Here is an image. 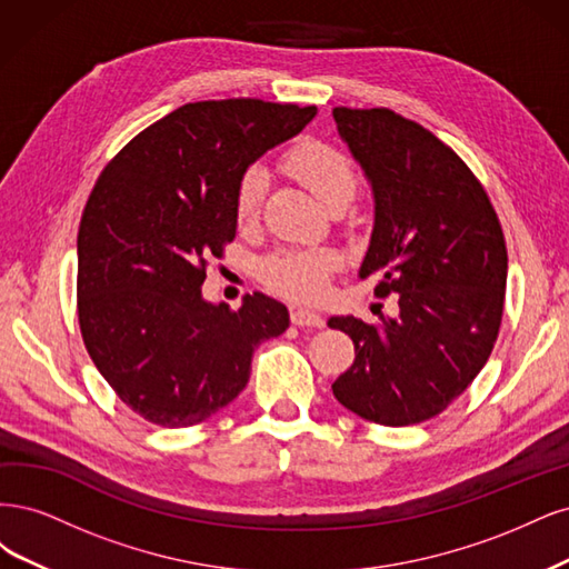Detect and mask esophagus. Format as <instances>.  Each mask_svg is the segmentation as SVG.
<instances>
[{
  "instance_id": "34e87169",
  "label": "esophagus",
  "mask_w": 569,
  "mask_h": 569,
  "mask_svg": "<svg viewBox=\"0 0 569 569\" xmlns=\"http://www.w3.org/2000/svg\"><path fill=\"white\" fill-rule=\"evenodd\" d=\"M290 321H292V326H300V328H321L323 326V319L317 315V311H309L302 307L290 309Z\"/></svg>"
}]
</instances>
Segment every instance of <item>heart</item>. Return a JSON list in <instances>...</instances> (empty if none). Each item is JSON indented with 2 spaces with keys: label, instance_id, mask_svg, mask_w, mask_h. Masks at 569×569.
Masks as SVG:
<instances>
[{
  "label": "heart",
  "instance_id": "obj_1",
  "mask_svg": "<svg viewBox=\"0 0 569 569\" xmlns=\"http://www.w3.org/2000/svg\"><path fill=\"white\" fill-rule=\"evenodd\" d=\"M283 168L302 187L315 193L328 210L350 203L357 189V174L336 146L321 139H302L283 156ZM267 193V172L250 164L238 177L233 191L236 222L250 227L260 219ZM340 267L338 252L328 248H281L267 254L258 267L260 281L283 298L298 302H317L326 296L328 283Z\"/></svg>",
  "mask_w": 569,
  "mask_h": 569
}]
</instances>
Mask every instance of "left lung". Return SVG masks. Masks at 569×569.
Returning a JSON list of instances; mask_svg holds the SVG:
<instances>
[{"mask_svg":"<svg viewBox=\"0 0 569 569\" xmlns=\"http://www.w3.org/2000/svg\"><path fill=\"white\" fill-rule=\"evenodd\" d=\"M340 137L376 198L371 246L359 269L399 317H333L355 342L336 382L345 409L378 426L442 413L482 371L499 338L508 252L491 200L451 146L390 108H333Z\"/></svg>","mask_w":569,"mask_h":569,"instance_id":"left-lung-1","label":"left lung"}]
</instances>
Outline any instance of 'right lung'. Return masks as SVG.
<instances>
[{
  "instance_id": "right-lung-1",
  "label": "right lung",
  "mask_w": 569,
  "mask_h": 569,
  "mask_svg": "<svg viewBox=\"0 0 569 569\" xmlns=\"http://www.w3.org/2000/svg\"><path fill=\"white\" fill-rule=\"evenodd\" d=\"M317 106L196 101L146 127L106 164L78 231V319L87 352L124 407L189 428L248 385L254 347L288 309L262 292L206 302L208 264L236 238L238 177L302 132Z\"/></svg>"
}]
</instances>
